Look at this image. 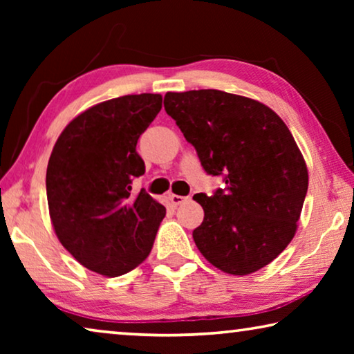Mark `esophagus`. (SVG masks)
I'll return each mask as SVG.
<instances>
[{
  "mask_svg": "<svg viewBox=\"0 0 354 354\" xmlns=\"http://www.w3.org/2000/svg\"><path fill=\"white\" fill-rule=\"evenodd\" d=\"M170 200H171V203L175 206H179V205H183L184 201H187L189 200V196H181V195H171L170 196Z\"/></svg>",
  "mask_w": 354,
  "mask_h": 354,
  "instance_id": "34e87169",
  "label": "esophagus"
}]
</instances>
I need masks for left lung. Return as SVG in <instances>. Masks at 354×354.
Segmentation results:
<instances>
[{
  "label": "left lung",
  "mask_w": 354,
  "mask_h": 354,
  "mask_svg": "<svg viewBox=\"0 0 354 354\" xmlns=\"http://www.w3.org/2000/svg\"><path fill=\"white\" fill-rule=\"evenodd\" d=\"M164 107L225 189L194 195L205 220L200 253L230 274H250L290 243L308 192V169L289 128L270 107L214 88L169 92Z\"/></svg>",
  "instance_id": "8db88e82"
}]
</instances>
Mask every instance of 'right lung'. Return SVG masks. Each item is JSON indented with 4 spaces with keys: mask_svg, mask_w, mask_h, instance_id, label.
<instances>
[{
    "mask_svg": "<svg viewBox=\"0 0 354 354\" xmlns=\"http://www.w3.org/2000/svg\"><path fill=\"white\" fill-rule=\"evenodd\" d=\"M162 107L159 93L124 95L91 107L59 136L46 169L51 223L75 259L104 277H120L147 259L165 207L145 190L137 140Z\"/></svg>",
    "mask_w": 354,
    "mask_h": 354,
    "instance_id": "add662e5",
    "label": "right lung"
}]
</instances>
